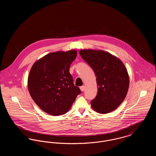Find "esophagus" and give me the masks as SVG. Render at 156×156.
<instances>
[{
    "label": "esophagus",
    "instance_id": "1",
    "mask_svg": "<svg viewBox=\"0 0 156 156\" xmlns=\"http://www.w3.org/2000/svg\"><path fill=\"white\" fill-rule=\"evenodd\" d=\"M80 89H81V90L82 92H83V91L85 90V86H81V87H80Z\"/></svg>",
    "mask_w": 156,
    "mask_h": 156
}]
</instances>
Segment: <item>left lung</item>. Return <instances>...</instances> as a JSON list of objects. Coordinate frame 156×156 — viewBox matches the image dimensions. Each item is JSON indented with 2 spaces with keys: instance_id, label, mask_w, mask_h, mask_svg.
<instances>
[{
  "instance_id": "1",
  "label": "left lung",
  "mask_w": 156,
  "mask_h": 156,
  "mask_svg": "<svg viewBox=\"0 0 156 156\" xmlns=\"http://www.w3.org/2000/svg\"><path fill=\"white\" fill-rule=\"evenodd\" d=\"M80 54L97 76L98 93L90 102L92 108L104 114L115 110L126 98L129 86V77L124 64L102 50H82Z\"/></svg>"
}]
</instances>
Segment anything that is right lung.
Instances as JSON below:
<instances>
[{
	"instance_id": "add662e5",
	"label": "right lung",
	"mask_w": 156,
	"mask_h": 156,
	"mask_svg": "<svg viewBox=\"0 0 156 156\" xmlns=\"http://www.w3.org/2000/svg\"><path fill=\"white\" fill-rule=\"evenodd\" d=\"M76 50L51 52L37 61L28 77V89L34 102L53 116L66 113L81 94L75 86L69 69Z\"/></svg>"
}]
</instances>
